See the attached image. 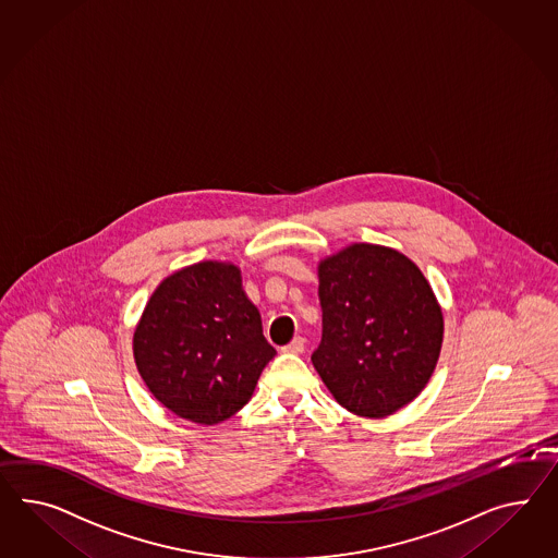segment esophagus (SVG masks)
Returning <instances> with one entry per match:
<instances>
[{
    "mask_svg": "<svg viewBox=\"0 0 558 558\" xmlns=\"http://www.w3.org/2000/svg\"><path fill=\"white\" fill-rule=\"evenodd\" d=\"M281 350H283L286 354H303V350H305V340H303L301 336H298L293 342L287 343V345H283Z\"/></svg>",
    "mask_w": 558,
    "mask_h": 558,
    "instance_id": "34e87169",
    "label": "esophagus"
}]
</instances>
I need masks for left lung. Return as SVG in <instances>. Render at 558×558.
<instances>
[{
    "label": "left lung",
    "instance_id": "8db88e82",
    "mask_svg": "<svg viewBox=\"0 0 558 558\" xmlns=\"http://www.w3.org/2000/svg\"><path fill=\"white\" fill-rule=\"evenodd\" d=\"M324 331L312 362L350 413L380 418L429 383L444 343V314L411 258L352 244L319 263Z\"/></svg>",
    "mask_w": 558,
    "mask_h": 558
}]
</instances>
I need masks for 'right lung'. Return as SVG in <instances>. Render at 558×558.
Segmentation results:
<instances>
[{
    "label": "right lung",
    "instance_id": "obj_1",
    "mask_svg": "<svg viewBox=\"0 0 558 558\" xmlns=\"http://www.w3.org/2000/svg\"><path fill=\"white\" fill-rule=\"evenodd\" d=\"M275 354L241 271L216 260L163 279L133 336L135 364L151 395L201 425L239 413Z\"/></svg>",
    "mask_w": 558,
    "mask_h": 558
}]
</instances>
